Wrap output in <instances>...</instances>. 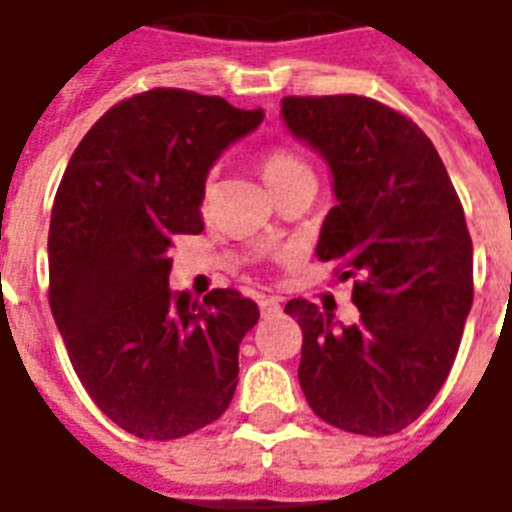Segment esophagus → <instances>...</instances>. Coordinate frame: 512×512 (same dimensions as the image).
Wrapping results in <instances>:
<instances>
[{"mask_svg":"<svg viewBox=\"0 0 512 512\" xmlns=\"http://www.w3.org/2000/svg\"><path fill=\"white\" fill-rule=\"evenodd\" d=\"M259 310H261V315H264V318H275V315H280V312H283V307H280V301H277V299L261 296Z\"/></svg>","mask_w":512,"mask_h":512,"instance_id":"34e87169","label":"esophagus"}]
</instances>
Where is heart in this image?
Wrapping results in <instances>:
<instances>
[{
	"mask_svg": "<svg viewBox=\"0 0 512 512\" xmlns=\"http://www.w3.org/2000/svg\"><path fill=\"white\" fill-rule=\"evenodd\" d=\"M259 170H261V178L267 181V186L272 192H277L285 181H291L293 176H299V173H307V165L291 152V149H285V146H269L267 152L259 157ZM211 178L205 181L202 186V202L211 200Z\"/></svg>",
	"mask_w": 512,
	"mask_h": 512,
	"instance_id": "1",
	"label": "heart"
}]
</instances>
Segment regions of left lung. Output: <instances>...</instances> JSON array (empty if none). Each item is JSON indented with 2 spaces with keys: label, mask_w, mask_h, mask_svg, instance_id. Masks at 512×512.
<instances>
[{
  "label": "left lung",
  "mask_w": 512,
  "mask_h": 512,
  "mask_svg": "<svg viewBox=\"0 0 512 512\" xmlns=\"http://www.w3.org/2000/svg\"><path fill=\"white\" fill-rule=\"evenodd\" d=\"M283 120L334 173L336 205L315 253L355 277L360 312L336 326L312 301L285 304L304 336L301 390L339 430L398 433L446 382L473 307L462 202L417 122L374 98L288 95Z\"/></svg>",
  "instance_id": "8db88e82"
}]
</instances>
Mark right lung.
<instances>
[{
    "label": "right lung",
    "instance_id": "add662e5",
    "mask_svg": "<svg viewBox=\"0 0 512 512\" xmlns=\"http://www.w3.org/2000/svg\"><path fill=\"white\" fill-rule=\"evenodd\" d=\"M264 120L219 95L154 87L87 130L55 192L50 310L93 403L144 441L211 425L237 387L256 301L216 288L170 293L168 248L202 232V186L219 154Z\"/></svg>",
    "mask_w": 512,
    "mask_h": 512
}]
</instances>
